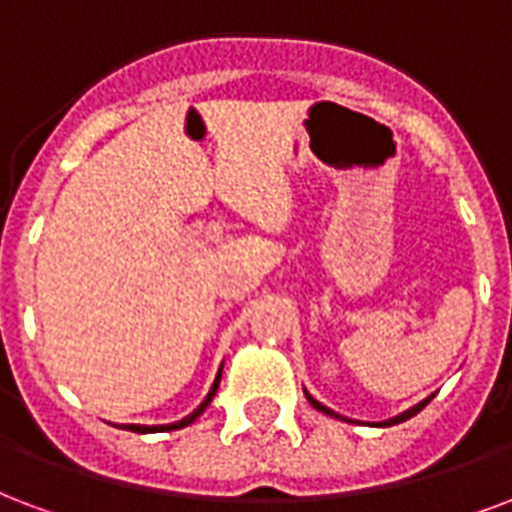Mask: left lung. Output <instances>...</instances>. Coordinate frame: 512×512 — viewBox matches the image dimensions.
Masks as SVG:
<instances>
[{
	"label": "left lung",
	"mask_w": 512,
	"mask_h": 512,
	"mask_svg": "<svg viewBox=\"0 0 512 512\" xmlns=\"http://www.w3.org/2000/svg\"><path fill=\"white\" fill-rule=\"evenodd\" d=\"M306 399H309V404H312L314 410L325 412V415H331V418H339V415H336V412L328 410V407H323V404H320V401H317V399H312V396H309V393H306ZM429 401H431V396H429V399H426V401H420V404H415V407H412V410L401 412V415H396V418H391V420H382V423H377V426H396V423H404V420L412 418V415H418V412L423 410V407H426V404H429Z\"/></svg>",
	"instance_id": "1"
}]
</instances>
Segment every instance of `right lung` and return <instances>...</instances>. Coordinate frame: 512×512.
Instances as JSON below:
<instances>
[{"instance_id":"obj_1","label":"right lung","mask_w":512,"mask_h":512,"mask_svg":"<svg viewBox=\"0 0 512 512\" xmlns=\"http://www.w3.org/2000/svg\"><path fill=\"white\" fill-rule=\"evenodd\" d=\"M219 377H222V374H217V380H214V388H211V391H208V396H206V399H203V404H200L198 410L192 412V415H187V418H184V420H179V423H170V426H124V429L138 431V434H154V431H173V429H184V426H189V423H192V420L198 418L200 412L206 410V407H208V401L214 399V393H217V388H219Z\"/></svg>"}]
</instances>
